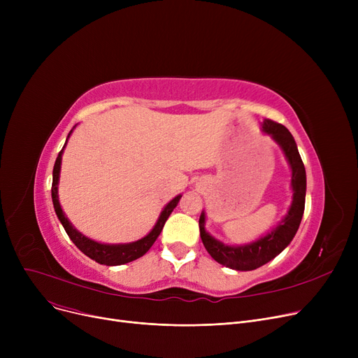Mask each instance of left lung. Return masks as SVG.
I'll list each match as a JSON object with an SVG mask.
<instances>
[{
    "instance_id": "obj_1",
    "label": "left lung",
    "mask_w": 358,
    "mask_h": 358,
    "mask_svg": "<svg viewBox=\"0 0 358 358\" xmlns=\"http://www.w3.org/2000/svg\"><path fill=\"white\" fill-rule=\"evenodd\" d=\"M261 126L262 131L268 135L281 148V150H283L292 169L293 197L285 219H281L277 227L267 235L250 243H243V245H227V243H223L206 231L204 210L201 212L199 219L200 238L203 241L204 248L208 250L212 258L217 261L219 264L236 271L255 270L275 258L294 238L305 212L306 171L303 161L300 158L297 150L294 138L283 124L275 123L273 120H264Z\"/></svg>"
}]
</instances>
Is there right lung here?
<instances>
[{"label":"right lung","mask_w":358,"mask_h":358,"mask_svg":"<svg viewBox=\"0 0 358 358\" xmlns=\"http://www.w3.org/2000/svg\"><path fill=\"white\" fill-rule=\"evenodd\" d=\"M75 127V126H73ZM72 130L69 131L68 138L71 136ZM66 138V142H68ZM65 142V145H66ZM65 145L62 148L61 152L58 154V158L55 161V166H53V180H52V201H53V208L56 212V216L61 220L62 227L65 229V232L68 234V236L71 238V241L77 245V248L80 251H83L87 257H90L91 259L97 261L99 264H104V266H122L126 264V262L135 261L138 258H141L142 255H145L149 248L154 245V242L157 241V238L159 236L164 224L166 222V219L171 215V212L177 208V204L181 199V194H178L177 197H174L171 201H169L165 208L162 209L155 227L152 228L148 235H145L143 238L135 241V242H127V243H101L97 241H92L88 236L83 235L78 229H75L73 224L69 222V219L66 217V215L64 213L61 203H59V196H58V184H59V174H61V164H62V154Z\"/></svg>","instance_id":"obj_1"}]
</instances>
